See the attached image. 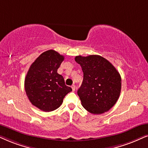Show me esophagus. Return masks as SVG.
Listing matches in <instances>:
<instances>
[{"label":"esophagus","instance_id":"1","mask_svg":"<svg viewBox=\"0 0 148 148\" xmlns=\"http://www.w3.org/2000/svg\"><path fill=\"white\" fill-rule=\"evenodd\" d=\"M72 91H75V89H76V86L74 85H72Z\"/></svg>","mask_w":148,"mask_h":148}]
</instances>
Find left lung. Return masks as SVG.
<instances>
[{"instance_id":"obj_1","label":"left lung","mask_w":148,"mask_h":148,"mask_svg":"<svg viewBox=\"0 0 148 148\" xmlns=\"http://www.w3.org/2000/svg\"><path fill=\"white\" fill-rule=\"evenodd\" d=\"M83 72V80L77 91L84 108L99 115L109 111L118 100L121 79L116 68L100 55L76 56Z\"/></svg>"}]
</instances>
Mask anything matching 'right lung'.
Masks as SVG:
<instances>
[{"label":"right lung","mask_w":148,"mask_h":148,"mask_svg":"<svg viewBox=\"0 0 148 148\" xmlns=\"http://www.w3.org/2000/svg\"><path fill=\"white\" fill-rule=\"evenodd\" d=\"M63 60L64 57L55 50H47L35 59L26 76L24 88L28 98L43 111L59 108L64 97L72 90L57 73Z\"/></svg>","instance_id":"1"}]
</instances>
